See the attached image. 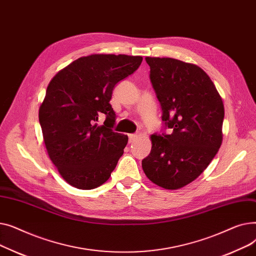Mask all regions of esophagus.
I'll use <instances>...</instances> for the list:
<instances>
[{
    "instance_id": "34e87169",
    "label": "esophagus",
    "mask_w": 256,
    "mask_h": 256,
    "mask_svg": "<svg viewBox=\"0 0 256 256\" xmlns=\"http://www.w3.org/2000/svg\"><path fill=\"white\" fill-rule=\"evenodd\" d=\"M138 138V135H136V134H130V135H128V142L132 144L135 142Z\"/></svg>"
}]
</instances>
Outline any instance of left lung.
Returning a JSON list of instances; mask_svg holds the SVG:
<instances>
[{
    "label": "left lung",
    "instance_id": "1",
    "mask_svg": "<svg viewBox=\"0 0 256 256\" xmlns=\"http://www.w3.org/2000/svg\"><path fill=\"white\" fill-rule=\"evenodd\" d=\"M169 134L152 135L142 160L146 176L168 190L196 180L222 143L224 106L210 76L197 65L172 58H145Z\"/></svg>",
    "mask_w": 256,
    "mask_h": 256
}]
</instances>
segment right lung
Instances as JSON below:
<instances>
[{
	"mask_svg": "<svg viewBox=\"0 0 256 256\" xmlns=\"http://www.w3.org/2000/svg\"><path fill=\"white\" fill-rule=\"evenodd\" d=\"M142 60L126 55L82 57L50 82L39 124L50 158L72 186H100L124 154L128 138L112 130L116 115L110 100L115 85L135 72ZM102 114L105 122L98 126Z\"/></svg>",
	"mask_w": 256,
	"mask_h": 256,
	"instance_id": "1",
	"label": "right lung"
}]
</instances>
